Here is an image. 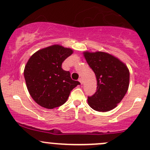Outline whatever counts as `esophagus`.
Returning a JSON list of instances; mask_svg holds the SVG:
<instances>
[{
  "label": "esophagus",
  "instance_id": "esophagus-1",
  "mask_svg": "<svg viewBox=\"0 0 150 150\" xmlns=\"http://www.w3.org/2000/svg\"><path fill=\"white\" fill-rule=\"evenodd\" d=\"M78 81L80 82V84H83V80H82V78H79V80H78Z\"/></svg>",
  "mask_w": 150,
  "mask_h": 150
}]
</instances>
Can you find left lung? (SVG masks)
<instances>
[{"label":"left lung","mask_w":150,"mask_h":150,"mask_svg":"<svg viewBox=\"0 0 150 150\" xmlns=\"http://www.w3.org/2000/svg\"><path fill=\"white\" fill-rule=\"evenodd\" d=\"M97 79V91L88 97V105L95 111L105 112L117 106L128 91L129 70L119 59L104 52H83Z\"/></svg>","instance_id":"obj_1"}]
</instances>
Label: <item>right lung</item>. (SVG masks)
Segmentation results:
<instances>
[{"mask_svg":"<svg viewBox=\"0 0 150 150\" xmlns=\"http://www.w3.org/2000/svg\"><path fill=\"white\" fill-rule=\"evenodd\" d=\"M72 53V49L54 45L38 50L29 58L23 75L30 96L39 105L49 109L60 106L80 84L62 68V62Z\"/></svg>","mask_w":150,"mask_h":150,"instance_id":"add662e5","label":"right lung"}]
</instances>
